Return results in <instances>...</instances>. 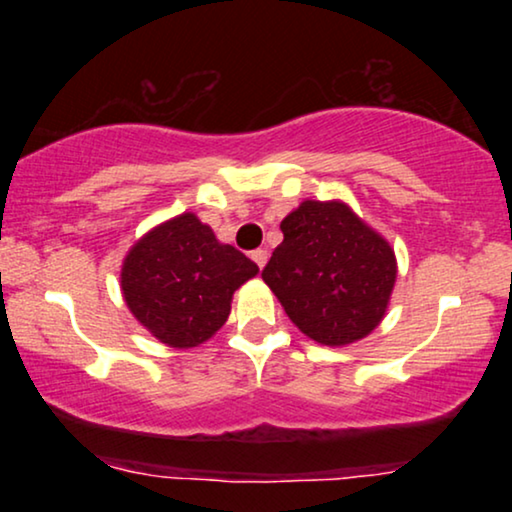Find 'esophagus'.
I'll use <instances>...</instances> for the list:
<instances>
[{
	"instance_id": "1",
	"label": "esophagus",
	"mask_w": 512,
	"mask_h": 512,
	"mask_svg": "<svg viewBox=\"0 0 512 512\" xmlns=\"http://www.w3.org/2000/svg\"><path fill=\"white\" fill-rule=\"evenodd\" d=\"M251 261H254L258 268H265V263H268V251L265 249H256V251H251Z\"/></svg>"
}]
</instances>
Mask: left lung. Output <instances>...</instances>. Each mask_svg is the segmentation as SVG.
Here are the masks:
<instances>
[{
    "mask_svg": "<svg viewBox=\"0 0 512 512\" xmlns=\"http://www.w3.org/2000/svg\"><path fill=\"white\" fill-rule=\"evenodd\" d=\"M263 279L284 312L321 345H349L380 324L396 282L389 242L342 202L305 200L282 221Z\"/></svg>",
    "mask_w": 512,
    "mask_h": 512,
    "instance_id": "1",
    "label": "left lung"
}]
</instances>
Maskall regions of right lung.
<instances>
[{
    "label": "right lung",
    "mask_w": 512,
    "mask_h": 512,
    "mask_svg": "<svg viewBox=\"0 0 512 512\" xmlns=\"http://www.w3.org/2000/svg\"><path fill=\"white\" fill-rule=\"evenodd\" d=\"M258 272L216 240L198 216L181 214L130 249L121 286L130 312L170 347H195L226 324L235 289Z\"/></svg>",
    "instance_id": "1"
}]
</instances>
